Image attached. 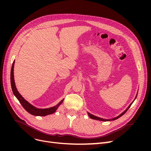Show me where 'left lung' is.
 <instances>
[{
	"label": "left lung",
	"mask_w": 151,
	"mask_h": 151,
	"mask_svg": "<svg viewBox=\"0 0 151 151\" xmlns=\"http://www.w3.org/2000/svg\"><path fill=\"white\" fill-rule=\"evenodd\" d=\"M137 94L136 95V96H135V99H134V101H132V102L130 103V104L129 105V106H128V108L125 109V110L124 111H123V113H122L120 114V115H119L118 116H117L116 117L112 118V119H104V118H99V117H98V116H94V115H92V114H91V113H89V112H88V116H89L91 118H92V119H94V120H99V121H103V122H108V121H111V120H116V119H118V118H119L120 116H122V115H124V114L127 111L128 109H129V108L131 106V105L132 104V103H134V101H135V99H136V98H137Z\"/></svg>",
	"instance_id": "1"
}]
</instances>
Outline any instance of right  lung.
Listing matches in <instances>:
<instances>
[{
	"mask_svg": "<svg viewBox=\"0 0 151 151\" xmlns=\"http://www.w3.org/2000/svg\"><path fill=\"white\" fill-rule=\"evenodd\" d=\"M14 62L15 61L13 62L12 68H11V88H12L13 94H14L16 98L18 99V101H19V103L21 104L22 107H23L29 113L35 116H47L48 115H51V114H53V113L55 112L57 109H58V108L59 107V106H60V105L63 103L64 99L61 100V101L57 105H55V106H54L53 107L48 108H43V109L37 108L35 106H34L33 105L30 104L28 101H27L20 94V93L18 92V91L16 87L14 78Z\"/></svg>",
	"mask_w": 151,
	"mask_h": 151,
	"instance_id": "1",
	"label": "right lung"
}]
</instances>
